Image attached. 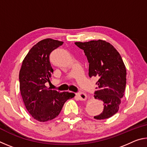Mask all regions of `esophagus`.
Listing matches in <instances>:
<instances>
[{"label":"esophagus","instance_id":"34e87169","mask_svg":"<svg viewBox=\"0 0 147 147\" xmlns=\"http://www.w3.org/2000/svg\"><path fill=\"white\" fill-rule=\"evenodd\" d=\"M76 96L77 97L79 98V100H86L87 99V96L85 93H76Z\"/></svg>","mask_w":147,"mask_h":147}]
</instances>
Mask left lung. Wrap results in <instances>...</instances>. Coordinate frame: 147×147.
<instances>
[{"label": "left lung", "mask_w": 147, "mask_h": 147, "mask_svg": "<svg viewBox=\"0 0 147 147\" xmlns=\"http://www.w3.org/2000/svg\"><path fill=\"white\" fill-rule=\"evenodd\" d=\"M75 45L87 56L89 77L98 78L94 98L103 102L104 109L94 118L111 117L118 111L126 88V70L123 59L112 45L104 40L75 42Z\"/></svg>", "instance_id": "obj_1"}]
</instances>
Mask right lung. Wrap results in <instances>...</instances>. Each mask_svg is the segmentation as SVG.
<instances>
[{"instance_id":"obj_1","label":"right lung","mask_w":147,"mask_h":147,"mask_svg":"<svg viewBox=\"0 0 147 147\" xmlns=\"http://www.w3.org/2000/svg\"><path fill=\"white\" fill-rule=\"evenodd\" d=\"M63 42L51 38L39 41L30 50L19 71L20 91L29 113L39 122L53 120L65 102L75 94L51 90L45 85L53 73L49 56Z\"/></svg>"}]
</instances>
